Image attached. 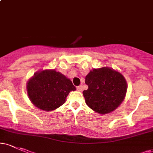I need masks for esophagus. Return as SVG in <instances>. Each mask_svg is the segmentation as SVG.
<instances>
[{
	"label": "esophagus",
	"instance_id": "1",
	"mask_svg": "<svg viewBox=\"0 0 153 153\" xmlns=\"http://www.w3.org/2000/svg\"><path fill=\"white\" fill-rule=\"evenodd\" d=\"M76 88L78 91H82V85H79V86H77Z\"/></svg>",
	"mask_w": 153,
	"mask_h": 153
}]
</instances>
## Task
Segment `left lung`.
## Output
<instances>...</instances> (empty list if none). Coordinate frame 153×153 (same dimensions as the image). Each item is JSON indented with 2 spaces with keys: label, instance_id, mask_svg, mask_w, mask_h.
<instances>
[{
  "label": "left lung",
  "instance_id": "8db88e82",
  "mask_svg": "<svg viewBox=\"0 0 153 153\" xmlns=\"http://www.w3.org/2000/svg\"><path fill=\"white\" fill-rule=\"evenodd\" d=\"M88 86L82 94L85 103L91 109L101 114L114 111L125 98L127 84L118 71L103 67L94 69L85 76Z\"/></svg>",
  "mask_w": 153,
  "mask_h": 153
}]
</instances>
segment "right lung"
Here are the masks:
<instances>
[{
	"instance_id": "obj_1",
	"label": "right lung",
	"mask_w": 153,
	"mask_h": 153,
	"mask_svg": "<svg viewBox=\"0 0 153 153\" xmlns=\"http://www.w3.org/2000/svg\"><path fill=\"white\" fill-rule=\"evenodd\" d=\"M29 99L40 109L50 111L65 102L66 97L75 87L69 78L55 70L36 72L26 85Z\"/></svg>"
}]
</instances>
